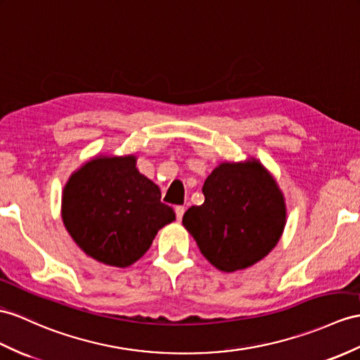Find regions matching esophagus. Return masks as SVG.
Returning <instances> with one entry per match:
<instances>
[{
	"label": "esophagus",
	"instance_id": "34e87169",
	"mask_svg": "<svg viewBox=\"0 0 360 360\" xmlns=\"http://www.w3.org/2000/svg\"><path fill=\"white\" fill-rule=\"evenodd\" d=\"M186 207L185 206H175V215H177V220H181L183 214H185Z\"/></svg>",
	"mask_w": 360,
	"mask_h": 360
}]
</instances>
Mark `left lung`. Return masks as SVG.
Segmentation results:
<instances>
[{
  "mask_svg": "<svg viewBox=\"0 0 360 360\" xmlns=\"http://www.w3.org/2000/svg\"><path fill=\"white\" fill-rule=\"evenodd\" d=\"M201 191L205 203L186 210L183 226L214 267L244 270L276 246L285 227V198L259 160L220 163Z\"/></svg>",
  "mask_w": 360,
  "mask_h": 360,
  "instance_id": "8db88e82",
  "label": "left lung"
}]
</instances>
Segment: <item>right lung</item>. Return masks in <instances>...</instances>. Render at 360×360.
<instances>
[{"label": "right lung", "instance_id": "obj_1", "mask_svg": "<svg viewBox=\"0 0 360 360\" xmlns=\"http://www.w3.org/2000/svg\"><path fill=\"white\" fill-rule=\"evenodd\" d=\"M137 157L96 155L70 175L63 191V221L81 250L102 264L128 267L175 220L160 189L136 168Z\"/></svg>", "mask_w": 360, "mask_h": 360}]
</instances>
